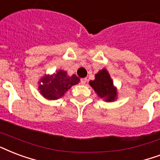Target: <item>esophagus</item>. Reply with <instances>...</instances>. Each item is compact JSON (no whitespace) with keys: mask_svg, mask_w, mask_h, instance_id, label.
<instances>
[{"mask_svg":"<svg viewBox=\"0 0 160 160\" xmlns=\"http://www.w3.org/2000/svg\"><path fill=\"white\" fill-rule=\"evenodd\" d=\"M86 82H87V79H86V78H83V79L80 80V84H81V85H85V83Z\"/></svg>","mask_w":160,"mask_h":160,"instance_id":"34e87169","label":"esophagus"}]
</instances>
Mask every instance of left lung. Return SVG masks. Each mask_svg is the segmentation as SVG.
Returning <instances> with one entry per match:
<instances>
[{
	"mask_svg": "<svg viewBox=\"0 0 160 160\" xmlns=\"http://www.w3.org/2000/svg\"><path fill=\"white\" fill-rule=\"evenodd\" d=\"M90 85L101 98H105L107 102H112L117 96V91L113 86V82L108 72L102 69L96 75V79L90 81Z\"/></svg>",
	"mask_w": 160,
	"mask_h": 160,
	"instance_id": "left-lung-1",
	"label": "left lung"
}]
</instances>
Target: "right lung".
<instances>
[{
	"label": "right lung",
	"instance_id": "right-lung-1",
	"mask_svg": "<svg viewBox=\"0 0 160 160\" xmlns=\"http://www.w3.org/2000/svg\"><path fill=\"white\" fill-rule=\"evenodd\" d=\"M80 81L75 75L68 76L66 71L58 70L53 75H46L40 80V93L48 100H56L64 96L68 90Z\"/></svg>",
	"mask_w": 160,
	"mask_h": 160
}]
</instances>
